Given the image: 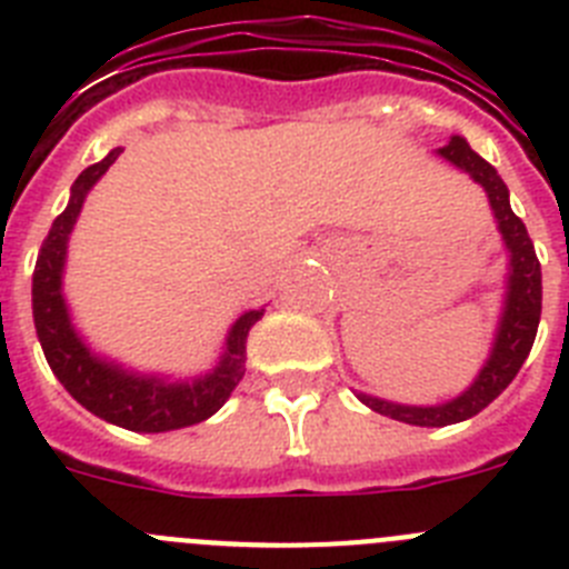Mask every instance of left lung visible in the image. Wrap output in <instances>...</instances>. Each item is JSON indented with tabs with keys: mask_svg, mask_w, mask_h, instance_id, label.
<instances>
[{
	"mask_svg": "<svg viewBox=\"0 0 569 569\" xmlns=\"http://www.w3.org/2000/svg\"><path fill=\"white\" fill-rule=\"evenodd\" d=\"M436 153L485 188L492 219H496V228H499L507 250V281L490 353H487L485 365L467 390H461L453 399L441 401V405H399V401H387L379 396L356 393L361 405H367L376 413L416 427L459 425V421L481 413L516 379L525 359L530 356L541 319V264L536 259V248L527 236L525 222L512 213L510 190L501 182V176L461 136H450V142L441 144Z\"/></svg>",
	"mask_w": 569,
	"mask_h": 569,
	"instance_id": "8db88e82",
	"label": "left lung"
}]
</instances>
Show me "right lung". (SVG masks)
Here are the masks:
<instances>
[{
  "label": "right lung",
  "instance_id": "add662e5",
  "mask_svg": "<svg viewBox=\"0 0 569 569\" xmlns=\"http://www.w3.org/2000/svg\"><path fill=\"white\" fill-rule=\"evenodd\" d=\"M122 148H113L102 162L90 164L70 184L68 208L53 219L48 239L39 250L33 270V325L39 345L44 350L50 370L64 385L73 399L99 419L133 433H168L182 427L199 425L230 399L236 385L244 376V345L264 308L244 310L230 325L222 353L210 370L188 379H173L164 373H139L122 361L97 353L84 341L64 299V264H68V241L73 233L82 204L93 184L108 173Z\"/></svg>",
  "mask_w": 569,
  "mask_h": 569
}]
</instances>
